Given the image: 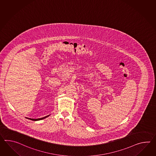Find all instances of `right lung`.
<instances>
[{"instance_id": "add662e5", "label": "right lung", "mask_w": 156, "mask_h": 156, "mask_svg": "<svg viewBox=\"0 0 156 156\" xmlns=\"http://www.w3.org/2000/svg\"><path fill=\"white\" fill-rule=\"evenodd\" d=\"M49 115H48V116ZM48 116H45V117H44V118H40V119H29L30 120H34V121H38V120H42V119H45V118H47Z\"/></svg>"}]
</instances>
